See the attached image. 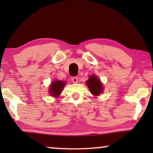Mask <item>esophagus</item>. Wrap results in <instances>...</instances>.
Wrapping results in <instances>:
<instances>
[{
  "label": "esophagus",
  "mask_w": 153,
  "mask_h": 153,
  "mask_svg": "<svg viewBox=\"0 0 153 153\" xmlns=\"http://www.w3.org/2000/svg\"><path fill=\"white\" fill-rule=\"evenodd\" d=\"M72 81L73 83H77L78 82V78L76 76H74L72 78Z\"/></svg>",
  "instance_id": "esophagus-1"
}]
</instances>
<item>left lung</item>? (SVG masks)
<instances>
[{
	"mask_svg": "<svg viewBox=\"0 0 153 153\" xmlns=\"http://www.w3.org/2000/svg\"><path fill=\"white\" fill-rule=\"evenodd\" d=\"M86 85L93 95L98 96L103 92L104 88L102 83L95 75L89 76L88 80L86 81Z\"/></svg>",
	"mask_w": 153,
	"mask_h": 153,
	"instance_id": "left-lung-1",
	"label": "left lung"
}]
</instances>
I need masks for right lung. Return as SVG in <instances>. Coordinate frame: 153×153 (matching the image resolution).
<instances>
[{
	"mask_svg": "<svg viewBox=\"0 0 153 153\" xmlns=\"http://www.w3.org/2000/svg\"><path fill=\"white\" fill-rule=\"evenodd\" d=\"M66 84L65 81L55 80L51 83L49 86V93L52 97H58Z\"/></svg>",
	"mask_w": 153,
	"mask_h": 153,
	"instance_id": "right-lung-1",
	"label": "right lung"
}]
</instances>
